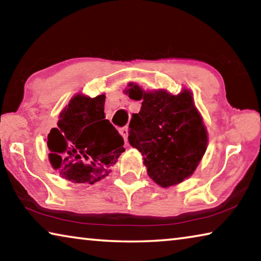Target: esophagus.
<instances>
[{
  "mask_svg": "<svg viewBox=\"0 0 261 261\" xmlns=\"http://www.w3.org/2000/svg\"><path fill=\"white\" fill-rule=\"evenodd\" d=\"M120 132H121V135L123 136V138H124L125 143L127 144V136H129V129H127L126 126L125 127H122V129L120 130Z\"/></svg>",
  "mask_w": 261,
  "mask_h": 261,
  "instance_id": "1",
  "label": "esophagus"
}]
</instances>
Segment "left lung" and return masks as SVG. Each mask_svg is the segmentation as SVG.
Returning <instances> with one entry per match:
<instances>
[{
	"label": "left lung",
	"instance_id": "1",
	"mask_svg": "<svg viewBox=\"0 0 261 261\" xmlns=\"http://www.w3.org/2000/svg\"><path fill=\"white\" fill-rule=\"evenodd\" d=\"M127 86L125 94L141 101L140 112L130 121V145L143 154L147 174L158 185L183 182L194 173L208 141L191 91L173 95L166 90L144 91L136 83Z\"/></svg>",
	"mask_w": 261,
	"mask_h": 261
}]
</instances>
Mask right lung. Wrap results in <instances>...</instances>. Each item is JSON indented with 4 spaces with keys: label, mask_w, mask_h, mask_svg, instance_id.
<instances>
[{
    "label": "right lung",
    "mask_w": 261,
    "mask_h": 261,
    "mask_svg": "<svg viewBox=\"0 0 261 261\" xmlns=\"http://www.w3.org/2000/svg\"><path fill=\"white\" fill-rule=\"evenodd\" d=\"M105 94L74 95L47 137L50 165L65 179L94 184L125 151L122 136L105 120Z\"/></svg>",
    "instance_id": "1"
}]
</instances>
